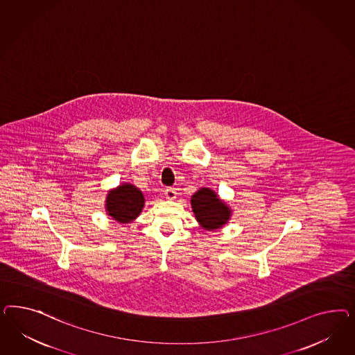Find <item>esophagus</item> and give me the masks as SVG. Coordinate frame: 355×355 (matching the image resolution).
Segmentation results:
<instances>
[{
    "label": "esophagus",
    "instance_id": "34e87169",
    "mask_svg": "<svg viewBox=\"0 0 355 355\" xmlns=\"http://www.w3.org/2000/svg\"><path fill=\"white\" fill-rule=\"evenodd\" d=\"M165 196H166V199H169V200L175 199V196H177L175 189H173V187H168V189L165 190Z\"/></svg>",
    "mask_w": 355,
    "mask_h": 355
}]
</instances>
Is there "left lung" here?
Instances as JSON below:
<instances>
[{
	"label": "left lung",
	"mask_w": 355,
	"mask_h": 355,
	"mask_svg": "<svg viewBox=\"0 0 355 355\" xmlns=\"http://www.w3.org/2000/svg\"><path fill=\"white\" fill-rule=\"evenodd\" d=\"M191 207L196 221L207 230H215L225 225L232 215V209L225 202L208 187H202L193 193Z\"/></svg>",
	"instance_id": "1"
}]
</instances>
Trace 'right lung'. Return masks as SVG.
<instances>
[{
  "label": "right lung",
  "mask_w": 355,
  "mask_h": 355,
  "mask_svg": "<svg viewBox=\"0 0 355 355\" xmlns=\"http://www.w3.org/2000/svg\"><path fill=\"white\" fill-rule=\"evenodd\" d=\"M107 215L121 224H129L139 216L144 207V196L134 184L123 183L110 190L105 202Z\"/></svg>",
  "instance_id": "add662e5"
}]
</instances>
